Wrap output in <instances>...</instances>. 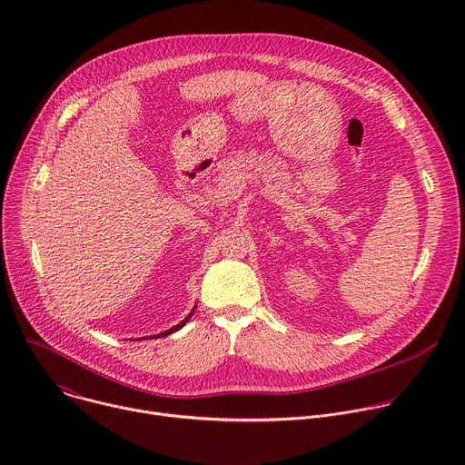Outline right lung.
<instances>
[{"instance_id":"obj_1","label":"right lung","mask_w":465,"mask_h":465,"mask_svg":"<svg viewBox=\"0 0 465 465\" xmlns=\"http://www.w3.org/2000/svg\"><path fill=\"white\" fill-rule=\"evenodd\" d=\"M194 309H196V305H194V307H193V311H191V312H189V314H187V316H185V318H183V320H182V322H180V323H176V325H173V327H171V329H167V331H163V333H158V335H154V337H151V339H162V337H167V335H173V333H174V331H178V329H182V327H183V325H185V323H187V322H189V318H191V316H193V312H194ZM147 339H149V337H147Z\"/></svg>"}]
</instances>
